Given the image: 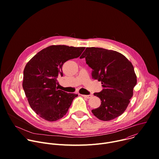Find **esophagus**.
Here are the masks:
<instances>
[{"label": "esophagus", "instance_id": "obj_1", "mask_svg": "<svg viewBox=\"0 0 159 159\" xmlns=\"http://www.w3.org/2000/svg\"><path fill=\"white\" fill-rule=\"evenodd\" d=\"M81 95L83 96L85 98H90L92 97V95Z\"/></svg>", "mask_w": 159, "mask_h": 159}]
</instances>
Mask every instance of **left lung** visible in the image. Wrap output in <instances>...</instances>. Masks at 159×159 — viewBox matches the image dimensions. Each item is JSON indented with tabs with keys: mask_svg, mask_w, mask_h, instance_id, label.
Returning <instances> with one entry per match:
<instances>
[{
	"mask_svg": "<svg viewBox=\"0 0 159 159\" xmlns=\"http://www.w3.org/2000/svg\"><path fill=\"white\" fill-rule=\"evenodd\" d=\"M80 59L92 69V77L101 82L103 89L94 93L100 98V106L92 110L103 121L111 120L126 110L137 84V76L132 63L120 53L103 48L87 47Z\"/></svg>",
	"mask_w": 159,
	"mask_h": 159,
	"instance_id": "8db88e82",
	"label": "left lung"
}]
</instances>
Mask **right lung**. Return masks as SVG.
Segmentation results:
<instances>
[{
    "label": "right lung",
    "instance_id": "obj_1",
    "mask_svg": "<svg viewBox=\"0 0 159 159\" xmlns=\"http://www.w3.org/2000/svg\"><path fill=\"white\" fill-rule=\"evenodd\" d=\"M85 48L50 45L38 52L26 64L22 87L30 107L41 118L50 122L62 118L78 96L59 90L57 78L63 76V64L79 57Z\"/></svg>",
    "mask_w": 159,
    "mask_h": 159
}]
</instances>
